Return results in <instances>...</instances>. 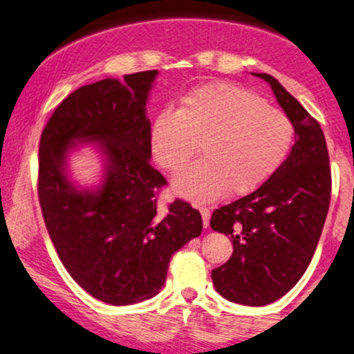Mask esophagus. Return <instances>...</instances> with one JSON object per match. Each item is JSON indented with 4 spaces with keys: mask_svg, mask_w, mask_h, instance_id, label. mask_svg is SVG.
Returning a JSON list of instances; mask_svg holds the SVG:
<instances>
[{
    "mask_svg": "<svg viewBox=\"0 0 354 354\" xmlns=\"http://www.w3.org/2000/svg\"><path fill=\"white\" fill-rule=\"evenodd\" d=\"M199 210H201V216H203L204 227H205V229H207L209 221H210V210H209V207H201Z\"/></svg>",
    "mask_w": 354,
    "mask_h": 354,
    "instance_id": "34e87169",
    "label": "esophagus"
}]
</instances>
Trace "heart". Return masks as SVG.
I'll return each instance as SVG.
<instances>
[{"mask_svg":"<svg viewBox=\"0 0 354 354\" xmlns=\"http://www.w3.org/2000/svg\"><path fill=\"white\" fill-rule=\"evenodd\" d=\"M156 163L178 173L194 156L203 160L174 178L183 198L207 203L223 192L247 194L283 167L294 144L284 111L234 83H209L183 96L178 111L165 109L151 124Z\"/></svg>","mask_w":354,"mask_h":354,"instance_id":"b5f03b06","label":"heart"}]
</instances>
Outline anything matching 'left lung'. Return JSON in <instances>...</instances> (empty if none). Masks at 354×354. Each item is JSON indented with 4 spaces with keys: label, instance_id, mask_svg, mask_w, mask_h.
<instances>
[{
    "label": "left lung",
    "instance_id": "obj_1",
    "mask_svg": "<svg viewBox=\"0 0 354 354\" xmlns=\"http://www.w3.org/2000/svg\"><path fill=\"white\" fill-rule=\"evenodd\" d=\"M254 75L271 84L294 124L296 144L258 189L214 210L210 227L234 241L229 261L212 270L217 292L258 307L289 292L310 265L328 212L332 171L320 124L274 77Z\"/></svg>",
    "mask_w": 354,
    "mask_h": 354
}]
</instances>
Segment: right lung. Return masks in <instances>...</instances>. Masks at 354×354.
Wrapping results in <instances>:
<instances>
[{"label":"right lung","mask_w":354,"mask_h":354,"mask_svg":"<svg viewBox=\"0 0 354 354\" xmlns=\"http://www.w3.org/2000/svg\"><path fill=\"white\" fill-rule=\"evenodd\" d=\"M156 70L106 78L66 96L39 144V203L58 258L82 288L111 306L151 299L167 281L173 254L203 232V217L174 199L156 207L167 185L149 163L151 131L147 97ZM75 141H95L106 156L96 192L78 190L66 176Z\"/></svg>","instance_id":"add662e5"}]
</instances>
